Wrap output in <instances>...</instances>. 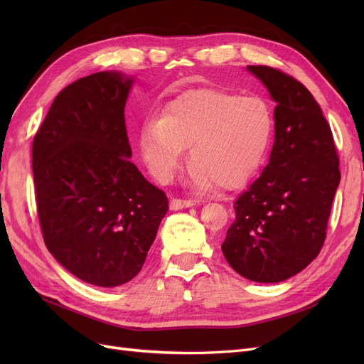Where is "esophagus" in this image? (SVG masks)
Here are the masks:
<instances>
[{"label": "esophagus", "mask_w": 364, "mask_h": 364, "mask_svg": "<svg viewBox=\"0 0 364 364\" xmlns=\"http://www.w3.org/2000/svg\"><path fill=\"white\" fill-rule=\"evenodd\" d=\"M194 200L191 199H171L170 202V209L171 211H178V209H183V208H191L194 206Z\"/></svg>", "instance_id": "esophagus-1"}]
</instances>
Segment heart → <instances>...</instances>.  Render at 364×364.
Wrapping results in <instances>:
<instances>
[{"instance_id": "1", "label": "heart", "mask_w": 364, "mask_h": 364, "mask_svg": "<svg viewBox=\"0 0 364 364\" xmlns=\"http://www.w3.org/2000/svg\"><path fill=\"white\" fill-rule=\"evenodd\" d=\"M273 124L272 106L262 97L197 87L176 97L161 119L141 130V155L156 179L168 181L190 147L196 190L208 191L217 185L237 190L259 170Z\"/></svg>"}]
</instances>
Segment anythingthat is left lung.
I'll return each mask as SVG.
<instances>
[{
  "label": "left lung",
  "instance_id": "obj_1",
  "mask_svg": "<svg viewBox=\"0 0 364 364\" xmlns=\"http://www.w3.org/2000/svg\"><path fill=\"white\" fill-rule=\"evenodd\" d=\"M247 71L267 87L274 142L259 178L234 203L235 220L222 245L229 266L255 282H281L321 252L337 186L333 132L311 92L264 65Z\"/></svg>",
  "mask_w": 364,
  "mask_h": 364
}]
</instances>
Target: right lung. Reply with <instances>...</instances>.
<instances>
[{"label": "right lung", "instance_id": "obj_1", "mask_svg": "<svg viewBox=\"0 0 364 364\" xmlns=\"http://www.w3.org/2000/svg\"><path fill=\"white\" fill-rule=\"evenodd\" d=\"M134 82L102 71L68 85L33 139L46 246L74 277L98 287L136 277L168 211L167 196L129 161L124 106Z\"/></svg>", "mask_w": 364, "mask_h": 364}]
</instances>
